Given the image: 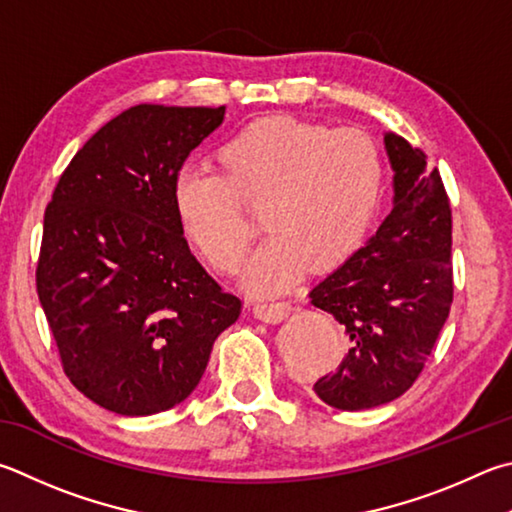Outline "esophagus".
<instances>
[{
	"instance_id": "1",
	"label": "esophagus",
	"mask_w": 512,
	"mask_h": 512,
	"mask_svg": "<svg viewBox=\"0 0 512 512\" xmlns=\"http://www.w3.org/2000/svg\"><path fill=\"white\" fill-rule=\"evenodd\" d=\"M253 313L257 320L277 324V322L288 318V313H291V304L288 302H257L253 306Z\"/></svg>"
}]
</instances>
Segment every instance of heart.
Returning a JSON list of instances; mask_svg holds the SVG:
<instances>
[{
	"instance_id": "b5f03b06",
	"label": "heart",
	"mask_w": 512,
	"mask_h": 512,
	"mask_svg": "<svg viewBox=\"0 0 512 512\" xmlns=\"http://www.w3.org/2000/svg\"><path fill=\"white\" fill-rule=\"evenodd\" d=\"M226 174L183 163L174 174L172 201L181 228L219 271H235L253 226L246 203H262L271 232L246 266L255 293L291 286L311 264L315 271L340 264L365 235L378 206L383 161L358 129L273 116L221 147Z\"/></svg>"
}]
</instances>
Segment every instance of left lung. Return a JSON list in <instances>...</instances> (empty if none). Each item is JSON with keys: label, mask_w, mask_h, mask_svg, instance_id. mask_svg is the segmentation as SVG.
I'll return each mask as SVG.
<instances>
[{"label": "left lung", "mask_w": 512, "mask_h": 512, "mask_svg": "<svg viewBox=\"0 0 512 512\" xmlns=\"http://www.w3.org/2000/svg\"><path fill=\"white\" fill-rule=\"evenodd\" d=\"M392 212L365 246L309 293L349 338L333 374L313 385L324 403L371 410L421 374L452 306V212L441 174L403 136L387 132Z\"/></svg>", "instance_id": "obj_1"}]
</instances>
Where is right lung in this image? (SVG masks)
I'll list each match as a JSON object with an SVG mask.
<instances>
[{"label": "right lung", "mask_w": 512, "mask_h": 512, "mask_svg": "<svg viewBox=\"0 0 512 512\" xmlns=\"http://www.w3.org/2000/svg\"><path fill=\"white\" fill-rule=\"evenodd\" d=\"M226 107L136 105L73 156L44 212L37 295L64 374L123 416L192 394L217 336L241 313L190 253L174 174Z\"/></svg>", "instance_id": "obj_1"}]
</instances>
